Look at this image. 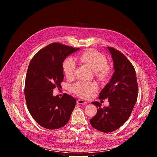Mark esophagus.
<instances>
[{
    "mask_svg": "<svg viewBox=\"0 0 157 157\" xmlns=\"http://www.w3.org/2000/svg\"><path fill=\"white\" fill-rule=\"evenodd\" d=\"M77 103L79 104H87V102L86 101H84L82 99H78Z\"/></svg>",
    "mask_w": 157,
    "mask_h": 157,
    "instance_id": "34e87169",
    "label": "esophagus"
}]
</instances>
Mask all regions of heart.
<instances>
[{
    "instance_id": "b5f03b06",
    "label": "heart",
    "mask_w": 157,
    "mask_h": 157,
    "mask_svg": "<svg viewBox=\"0 0 157 157\" xmlns=\"http://www.w3.org/2000/svg\"><path fill=\"white\" fill-rule=\"evenodd\" d=\"M78 59L88 65L94 71L96 76L101 80L108 79L112 73V69L107 63L106 57L102 53L94 50H88L78 56ZM63 71L67 78H73L76 64L72 58H67L63 63ZM97 86L93 82H78L75 84L72 89L77 95L82 98H88L97 89Z\"/></svg>"
}]
</instances>
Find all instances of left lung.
Masks as SVG:
<instances>
[{
    "instance_id": "1",
    "label": "left lung",
    "mask_w": 157,
    "mask_h": 157,
    "mask_svg": "<svg viewBox=\"0 0 157 157\" xmlns=\"http://www.w3.org/2000/svg\"><path fill=\"white\" fill-rule=\"evenodd\" d=\"M107 48L113 60L114 72L99 98L108 99L109 105L102 107L101 103L93 102L98 109L96 116L89 121L94 128L105 133L118 129L128 120L139 93L136 73L132 63L119 51Z\"/></svg>"
}]
</instances>
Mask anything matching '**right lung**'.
<instances>
[{
	"instance_id": "1",
	"label": "right lung",
	"mask_w": 157,
	"mask_h": 157,
	"mask_svg": "<svg viewBox=\"0 0 157 157\" xmlns=\"http://www.w3.org/2000/svg\"><path fill=\"white\" fill-rule=\"evenodd\" d=\"M79 50L52 43L40 50L29 64L25 84L27 105L34 120L44 128H59L70 119L76 100L67 94L61 98L54 96L53 91L61 87L64 60Z\"/></svg>"
}]
</instances>
